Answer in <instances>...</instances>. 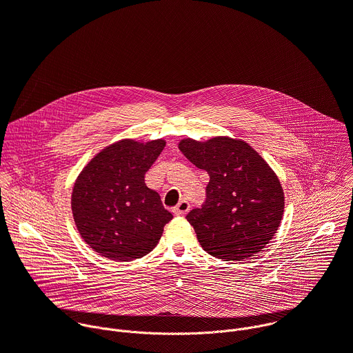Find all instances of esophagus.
<instances>
[{"label":"esophagus","mask_w":353,"mask_h":353,"mask_svg":"<svg viewBox=\"0 0 353 353\" xmlns=\"http://www.w3.org/2000/svg\"><path fill=\"white\" fill-rule=\"evenodd\" d=\"M188 211H190V204L187 203L185 199L180 201V203H179V204L174 207V210H173L174 215H185Z\"/></svg>","instance_id":"34e87169"}]
</instances>
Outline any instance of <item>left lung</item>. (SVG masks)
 <instances>
[{"label": "left lung", "mask_w": 353, "mask_h": 353, "mask_svg": "<svg viewBox=\"0 0 353 353\" xmlns=\"http://www.w3.org/2000/svg\"><path fill=\"white\" fill-rule=\"evenodd\" d=\"M179 149L210 174L204 205L185 216L201 247L226 261L260 253L276 233L285 208L275 172L247 142L230 137L184 138Z\"/></svg>", "instance_id": "left-lung-1"}]
</instances>
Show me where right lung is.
I'll return each instance as SVG.
<instances>
[{
	"instance_id": "1",
	"label": "right lung",
	"mask_w": 353,
	"mask_h": 353,
	"mask_svg": "<svg viewBox=\"0 0 353 353\" xmlns=\"http://www.w3.org/2000/svg\"><path fill=\"white\" fill-rule=\"evenodd\" d=\"M165 139L117 141L96 154L79 173L71 195L77 229L96 253L132 261L152 251L173 215L145 184Z\"/></svg>"
}]
</instances>
